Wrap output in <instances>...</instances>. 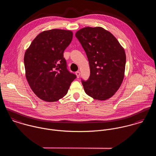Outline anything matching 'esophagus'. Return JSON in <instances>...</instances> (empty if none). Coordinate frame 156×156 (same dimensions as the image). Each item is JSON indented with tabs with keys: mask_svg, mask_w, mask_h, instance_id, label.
<instances>
[{
	"mask_svg": "<svg viewBox=\"0 0 156 156\" xmlns=\"http://www.w3.org/2000/svg\"><path fill=\"white\" fill-rule=\"evenodd\" d=\"M76 75L77 76V78H79L80 75V72H79V71H76Z\"/></svg>",
	"mask_w": 156,
	"mask_h": 156,
	"instance_id": "esophagus-1",
	"label": "esophagus"
}]
</instances>
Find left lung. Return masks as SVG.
Segmentation results:
<instances>
[{
  "instance_id": "left-lung-1",
  "label": "left lung",
  "mask_w": 156,
  "mask_h": 156,
  "mask_svg": "<svg viewBox=\"0 0 156 156\" xmlns=\"http://www.w3.org/2000/svg\"><path fill=\"white\" fill-rule=\"evenodd\" d=\"M76 37L89 61V79L82 80L86 94L98 100L111 98L124 79L126 62L124 48L110 32L101 27H83Z\"/></svg>"
}]
</instances>
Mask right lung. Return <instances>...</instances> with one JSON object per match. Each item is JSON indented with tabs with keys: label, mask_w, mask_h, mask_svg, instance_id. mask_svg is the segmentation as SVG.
Masks as SVG:
<instances>
[{
	"label": "right lung",
	"mask_w": 156,
	"mask_h": 156,
	"mask_svg": "<svg viewBox=\"0 0 156 156\" xmlns=\"http://www.w3.org/2000/svg\"><path fill=\"white\" fill-rule=\"evenodd\" d=\"M73 32L64 29L45 30L26 50L24 63L30 88L40 99L57 101L67 94L76 76L67 68L64 51L71 43Z\"/></svg>",
	"instance_id": "obj_1"
}]
</instances>
